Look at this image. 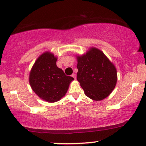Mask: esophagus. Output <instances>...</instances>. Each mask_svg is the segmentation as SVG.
<instances>
[{
	"label": "esophagus",
	"mask_w": 146,
	"mask_h": 146,
	"mask_svg": "<svg viewBox=\"0 0 146 146\" xmlns=\"http://www.w3.org/2000/svg\"><path fill=\"white\" fill-rule=\"evenodd\" d=\"M71 77H73L75 79H76V75H75V73H73V74H72V75H71Z\"/></svg>",
	"instance_id": "esophagus-1"
}]
</instances>
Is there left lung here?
Here are the masks:
<instances>
[{"instance_id":"obj_1","label":"left lung","mask_w":146,"mask_h":146,"mask_svg":"<svg viewBox=\"0 0 146 146\" xmlns=\"http://www.w3.org/2000/svg\"><path fill=\"white\" fill-rule=\"evenodd\" d=\"M76 58L77 79L85 96L94 101H102L110 96L117 83V69L104 52L91 46Z\"/></svg>"}]
</instances>
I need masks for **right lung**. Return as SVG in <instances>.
Wrapping results in <instances>:
<instances>
[{
  "mask_svg": "<svg viewBox=\"0 0 146 146\" xmlns=\"http://www.w3.org/2000/svg\"><path fill=\"white\" fill-rule=\"evenodd\" d=\"M57 56L47 50L38 56L29 72L31 89L38 98L48 103L57 102L63 98L74 80L57 67Z\"/></svg>",
  "mask_w": 146,
  "mask_h": 146,
  "instance_id": "add662e5",
  "label": "right lung"
}]
</instances>
